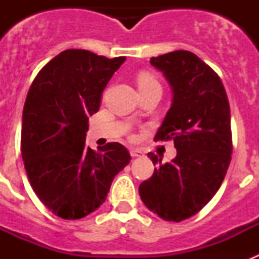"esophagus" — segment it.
Returning <instances> with one entry per match:
<instances>
[{
  "label": "esophagus",
  "instance_id": "1",
  "mask_svg": "<svg viewBox=\"0 0 259 259\" xmlns=\"http://www.w3.org/2000/svg\"><path fill=\"white\" fill-rule=\"evenodd\" d=\"M130 153H131L132 157H144V150L139 149V148H132V149H130Z\"/></svg>",
  "mask_w": 259,
  "mask_h": 259
}]
</instances>
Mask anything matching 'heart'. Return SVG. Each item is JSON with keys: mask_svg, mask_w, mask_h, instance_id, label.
<instances>
[{"mask_svg": "<svg viewBox=\"0 0 259 259\" xmlns=\"http://www.w3.org/2000/svg\"><path fill=\"white\" fill-rule=\"evenodd\" d=\"M137 83H139V88H140V87H148V85H153V84H158L157 80H155L154 77L150 76V75H148V74H140V75H139Z\"/></svg>", "mask_w": 259, "mask_h": 259, "instance_id": "obj_1", "label": "heart"}]
</instances>
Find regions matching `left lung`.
Here are the masks:
<instances>
[{
	"instance_id": "left-lung-1",
	"label": "left lung",
	"mask_w": 259,
	"mask_h": 259,
	"mask_svg": "<svg viewBox=\"0 0 259 259\" xmlns=\"http://www.w3.org/2000/svg\"><path fill=\"white\" fill-rule=\"evenodd\" d=\"M150 65L172 92L155 139H174L176 157L154 168L139 193L159 218L182 222L200 211L223 183L232 154L230 104L218 75L188 50L153 57ZM148 157L153 164L162 161L154 153Z\"/></svg>"
}]
</instances>
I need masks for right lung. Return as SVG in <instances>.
I'll list each match as a JSON object with an SVG mask.
<instances>
[{
	"label": "right lung",
	"instance_id": "obj_1",
	"mask_svg": "<svg viewBox=\"0 0 259 259\" xmlns=\"http://www.w3.org/2000/svg\"><path fill=\"white\" fill-rule=\"evenodd\" d=\"M125 57L109 59L81 49L59 53L35 77L23 109L20 149L31 187L63 219H80L106 200L131 155L122 144L95 152L87 145L109 80Z\"/></svg>",
	"mask_w": 259,
	"mask_h": 259
}]
</instances>
